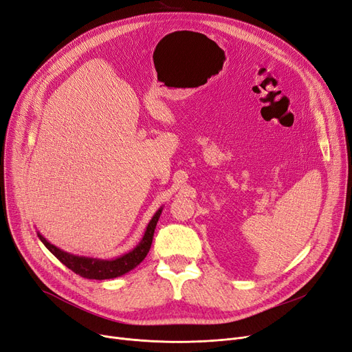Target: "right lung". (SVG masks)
I'll return each instance as SVG.
<instances>
[{
    "instance_id": "add662e5",
    "label": "right lung",
    "mask_w": 352,
    "mask_h": 352,
    "mask_svg": "<svg viewBox=\"0 0 352 352\" xmlns=\"http://www.w3.org/2000/svg\"><path fill=\"white\" fill-rule=\"evenodd\" d=\"M161 208L155 212V216L152 217V220L149 221L146 232L141 240V243L136 246L132 252L120 256L115 261H99V258H90V257H80V256H74L70 253H66L63 250L57 249L56 246H53L52 243H49L45 240L40 233L38 237L43 241V244L47 248L60 262H62L65 266H67L70 270H73L76 274H79L82 278L86 279H98V280H103V279H113L118 276H122L126 272L132 270L133 267L138 266L145 256L148 254L151 244H152V239H154V232L155 227L158 223V219L161 216Z\"/></svg>"
}]
</instances>
